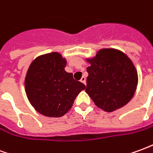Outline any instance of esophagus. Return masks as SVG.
Returning a JSON list of instances; mask_svg holds the SVG:
<instances>
[{"mask_svg":"<svg viewBox=\"0 0 153 153\" xmlns=\"http://www.w3.org/2000/svg\"><path fill=\"white\" fill-rule=\"evenodd\" d=\"M80 81H81L83 83H84V84H86V78H85V77H83V76L82 77V78H81V79H80Z\"/></svg>","mask_w":153,"mask_h":153,"instance_id":"34e87169","label":"esophagus"}]
</instances>
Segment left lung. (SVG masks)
Listing matches in <instances>:
<instances>
[{
    "mask_svg": "<svg viewBox=\"0 0 153 153\" xmlns=\"http://www.w3.org/2000/svg\"><path fill=\"white\" fill-rule=\"evenodd\" d=\"M85 91L100 108L111 112L134 97L138 74L128 57L115 49H102L88 60Z\"/></svg>",
    "mask_w": 153,
    "mask_h": 153,
    "instance_id": "1",
    "label": "left lung"
}]
</instances>
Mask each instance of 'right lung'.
I'll list each match as a JSON object with an SVG mask.
<instances>
[{
    "label": "right lung",
    "mask_w": 153,
    "mask_h": 153,
    "mask_svg": "<svg viewBox=\"0 0 153 153\" xmlns=\"http://www.w3.org/2000/svg\"><path fill=\"white\" fill-rule=\"evenodd\" d=\"M66 60L57 52L38 57L28 68L25 91L35 110L49 117H60L72 107L86 86L65 70Z\"/></svg>",
    "instance_id": "right-lung-1"
}]
</instances>
